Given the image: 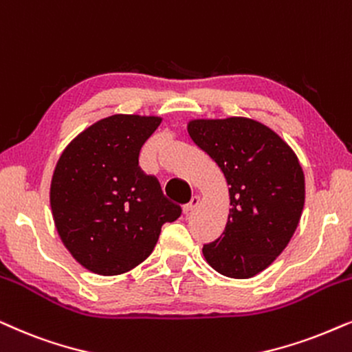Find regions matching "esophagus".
<instances>
[{"mask_svg":"<svg viewBox=\"0 0 352 352\" xmlns=\"http://www.w3.org/2000/svg\"><path fill=\"white\" fill-rule=\"evenodd\" d=\"M199 202H200V195H192V199H190L189 202H187L184 207H182V210H184L186 215H187V213L192 212V210L199 205Z\"/></svg>","mask_w":352,"mask_h":352,"instance_id":"esophagus-1","label":"esophagus"}]
</instances>
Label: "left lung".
I'll return each instance as SVG.
<instances>
[{
	"mask_svg": "<svg viewBox=\"0 0 352 352\" xmlns=\"http://www.w3.org/2000/svg\"><path fill=\"white\" fill-rule=\"evenodd\" d=\"M187 131L230 186L225 231L202 252L221 275L252 278L272 265L299 225L305 199L299 160L270 127L248 118L194 120Z\"/></svg>",
	"mask_w": 352,
	"mask_h": 352,
	"instance_id": "1",
	"label": "left lung"
}]
</instances>
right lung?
Here are the masks:
<instances>
[{
  "label": "right lung",
  "mask_w": 352,
  "mask_h": 352,
  "mask_svg": "<svg viewBox=\"0 0 352 352\" xmlns=\"http://www.w3.org/2000/svg\"><path fill=\"white\" fill-rule=\"evenodd\" d=\"M162 120L115 115L87 127L54 168L50 204L54 225L80 265L120 275L152 254L165 223L181 217L153 175L139 166L145 140Z\"/></svg>",
  "instance_id": "1"
}]
</instances>
